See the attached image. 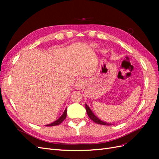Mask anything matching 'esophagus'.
Masks as SVG:
<instances>
[{
  "label": "esophagus",
  "instance_id": "34e87169",
  "mask_svg": "<svg viewBox=\"0 0 159 159\" xmlns=\"http://www.w3.org/2000/svg\"><path fill=\"white\" fill-rule=\"evenodd\" d=\"M84 84H85V80L83 78H80L77 80L75 84V88L77 89H80L81 88H83V87L84 86Z\"/></svg>",
  "mask_w": 159,
  "mask_h": 159
}]
</instances>
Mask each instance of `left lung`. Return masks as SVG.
<instances>
[{
	"label": "left lung",
	"mask_w": 159,
	"mask_h": 159,
	"mask_svg": "<svg viewBox=\"0 0 159 159\" xmlns=\"http://www.w3.org/2000/svg\"><path fill=\"white\" fill-rule=\"evenodd\" d=\"M85 109H86V111H87L88 115L89 116V117L90 118V119L92 120L93 121H94L95 123H98V124H100V125H111V124L110 123H107L106 122H103L102 121H101L99 119H98L97 117L95 116V115L92 113L91 111V109H89V107H88V105L87 104H85Z\"/></svg>",
	"instance_id": "obj_1"
}]
</instances>
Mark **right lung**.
I'll return each instance as SVG.
<instances>
[{
  "mask_svg": "<svg viewBox=\"0 0 159 159\" xmlns=\"http://www.w3.org/2000/svg\"><path fill=\"white\" fill-rule=\"evenodd\" d=\"M66 116H67V108L65 109L64 112L63 113V114H62L61 116L57 119L56 120V121H54V123H52L51 124H49V125H46V126H48V127H52V126H55V125H60V123H62V121H64V119L66 118Z\"/></svg>",
  "mask_w": 159,
  "mask_h": 159,
  "instance_id": "1",
  "label": "right lung"
}]
</instances>
